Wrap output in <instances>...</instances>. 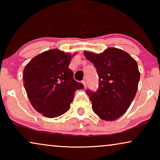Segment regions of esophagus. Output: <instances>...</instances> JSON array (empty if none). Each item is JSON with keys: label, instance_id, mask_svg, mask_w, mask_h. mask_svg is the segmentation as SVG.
Instances as JSON below:
<instances>
[{"label": "esophagus", "instance_id": "obj_1", "mask_svg": "<svg viewBox=\"0 0 160 160\" xmlns=\"http://www.w3.org/2000/svg\"><path fill=\"white\" fill-rule=\"evenodd\" d=\"M82 83L83 84H84V88H86L87 87V84H86V81L85 80H83L82 82Z\"/></svg>", "mask_w": 160, "mask_h": 160}]
</instances>
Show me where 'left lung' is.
Masks as SVG:
<instances>
[{"label":"left lung","instance_id":"left-lung-1","mask_svg":"<svg viewBox=\"0 0 160 160\" xmlns=\"http://www.w3.org/2000/svg\"><path fill=\"white\" fill-rule=\"evenodd\" d=\"M97 69L99 86L96 92L87 90L94 112L100 119L113 121L126 112L138 90V66L123 50L108 48L102 53L84 52Z\"/></svg>","mask_w":160,"mask_h":160}]
</instances>
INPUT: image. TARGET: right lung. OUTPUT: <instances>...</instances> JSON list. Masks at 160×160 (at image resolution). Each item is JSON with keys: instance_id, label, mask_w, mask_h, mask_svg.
I'll return each mask as SVG.
<instances>
[{"instance_id": "right-lung-1", "label": "right lung", "mask_w": 160, "mask_h": 160, "mask_svg": "<svg viewBox=\"0 0 160 160\" xmlns=\"http://www.w3.org/2000/svg\"><path fill=\"white\" fill-rule=\"evenodd\" d=\"M72 56L59 49L38 54L26 65L23 84L30 103L38 113L48 118L67 112L74 94L84 85L73 78L68 68Z\"/></svg>"}]
</instances>
